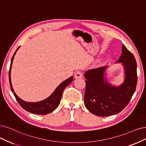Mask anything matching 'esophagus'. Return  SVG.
<instances>
[{
	"instance_id": "esophagus-1",
	"label": "esophagus",
	"mask_w": 146,
	"mask_h": 146,
	"mask_svg": "<svg viewBox=\"0 0 146 146\" xmlns=\"http://www.w3.org/2000/svg\"><path fill=\"white\" fill-rule=\"evenodd\" d=\"M82 73L80 71H78L76 72V73H75L74 74V78L76 79H78V78H82Z\"/></svg>"
}]
</instances>
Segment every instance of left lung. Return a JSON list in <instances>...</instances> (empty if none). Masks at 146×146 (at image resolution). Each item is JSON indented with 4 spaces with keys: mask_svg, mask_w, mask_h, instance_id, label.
I'll use <instances>...</instances> for the list:
<instances>
[{
    "mask_svg": "<svg viewBox=\"0 0 146 146\" xmlns=\"http://www.w3.org/2000/svg\"><path fill=\"white\" fill-rule=\"evenodd\" d=\"M117 63H121L125 70V79L119 86L107 81L105 74L106 66L86 72L84 104L92 114L100 117L117 114L127 105L136 90L137 62L133 54L125 45Z\"/></svg>",
    "mask_w": 146,
    "mask_h": 146,
    "instance_id": "8db88e82",
    "label": "left lung"
}]
</instances>
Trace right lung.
<instances>
[{
	"label": "right lung",
	"instance_id": "right-lung-1",
	"mask_svg": "<svg viewBox=\"0 0 146 146\" xmlns=\"http://www.w3.org/2000/svg\"><path fill=\"white\" fill-rule=\"evenodd\" d=\"M19 47H19L17 48V50H15V53H14L11 59V65L9 68V80L12 92L13 93L14 96H15L16 100L18 102V103L26 111L32 113V114L38 115H46L49 114V113L55 110L58 106L59 104H60L63 91L65 88L72 82V80L73 79V76H71L67 79L65 80L64 81H63L62 83L59 84L56 87L55 90L53 91V93L49 97H48L47 98H46L44 100L37 102H28L23 100L22 99L19 98L17 95L14 93L11 84V71L13 61L15 53L18 50Z\"/></svg>",
	"mask_w": 146,
	"mask_h": 146
}]
</instances>
